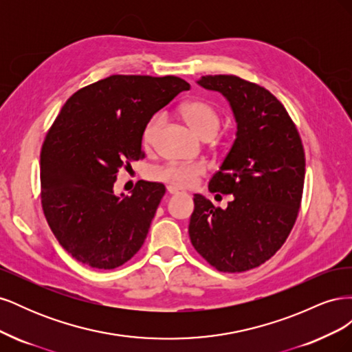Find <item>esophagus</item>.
Here are the masks:
<instances>
[{"instance_id": "34e87169", "label": "esophagus", "mask_w": 352, "mask_h": 352, "mask_svg": "<svg viewBox=\"0 0 352 352\" xmlns=\"http://www.w3.org/2000/svg\"><path fill=\"white\" fill-rule=\"evenodd\" d=\"M167 190H168V194H180V189L177 186H173V185H168Z\"/></svg>"}]
</instances>
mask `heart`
Masks as SVG:
<instances>
[{
  "instance_id": "heart-1",
  "label": "heart",
  "mask_w": 352,
  "mask_h": 352,
  "mask_svg": "<svg viewBox=\"0 0 352 352\" xmlns=\"http://www.w3.org/2000/svg\"><path fill=\"white\" fill-rule=\"evenodd\" d=\"M180 114L185 119L197 135L201 138L207 136H216L220 129V116L216 109L204 101H189L185 102L180 107ZM164 122V116L162 113H157L150 117L142 129V145L151 146L155 141V136ZM206 167L199 163H190V164H166L163 167H158L154 170V177L158 180H163L166 184L173 186H192L197 184V180L201 175H204Z\"/></svg>"
}]
</instances>
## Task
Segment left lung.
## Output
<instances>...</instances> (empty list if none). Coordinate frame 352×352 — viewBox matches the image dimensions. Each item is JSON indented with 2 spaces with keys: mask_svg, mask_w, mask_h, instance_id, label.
I'll use <instances>...</instances> for the list:
<instances>
[{
  "mask_svg": "<svg viewBox=\"0 0 352 352\" xmlns=\"http://www.w3.org/2000/svg\"><path fill=\"white\" fill-rule=\"evenodd\" d=\"M197 83L228 100L236 138L208 182L210 192L233 199L223 210L195 194L189 238L212 267L247 272L274 255L295 225L305 176L302 142L282 102L260 85L233 74Z\"/></svg>",
  "mask_w": 352,
  "mask_h": 352,
  "instance_id": "8db88e82",
  "label": "left lung"
}]
</instances>
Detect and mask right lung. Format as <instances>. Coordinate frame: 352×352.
Instances as JSON below:
<instances>
[{"label":"right lung","instance_id":"1","mask_svg":"<svg viewBox=\"0 0 352 352\" xmlns=\"http://www.w3.org/2000/svg\"><path fill=\"white\" fill-rule=\"evenodd\" d=\"M190 85L176 76L113 74L63 105L41 151V199L48 225L74 260L111 270L141 250L166 194L140 180L114 194L117 172L142 153V129Z\"/></svg>","mask_w":352,"mask_h":352}]
</instances>
